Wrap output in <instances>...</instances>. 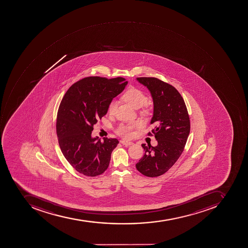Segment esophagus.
I'll return each instance as SVG.
<instances>
[{
  "instance_id": "1",
  "label": "esophagus",
  "mask_w": 248,
  "mask_h": 248,
  "mask_svg": "<svg viewBox=\"0 0 248 248\" xmlns=\"http://www.w3.org/2000/svg\"><path fill=\"white\" fill-rule=\"evenodd\" d=\"M120 142L123 144V145H126V146H128V145L133 144V142H130V141H126V140H120Z\"/></svg>"
}]
</instances>
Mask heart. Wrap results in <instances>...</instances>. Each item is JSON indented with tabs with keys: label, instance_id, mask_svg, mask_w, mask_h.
Segmentation results:
<instances>
[{
	"label": "heart",
	"instance_id": "b5f03b06",
	"mask_svg": "<svg viewBox=\"0 0 248 248\" xmlns=\"http://www.w3.org/2000/svg\"><path fill=\"white\" fill-rule=\"evenodd\" d=\"M123 99L125 102L134 108H140L147 103L148 97L145 93L141 90L132 87L127 90L124 93ZM117 102L115 100H111L108 106V111L110 115H112L116 109ZM148 112V109L145 108L142 110V113L145 114ZM139 123L136 121L128 122L126 124H121L116 128V133L120 137L124 139H130L133 136V131L138 126Z\"/></svg>",
	"mask_w": 248,
	"mask_h": 248
}]
</instances>
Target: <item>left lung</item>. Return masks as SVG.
<instances>
[{
  "instance_id": "obj_1",
  "label": "left lung",
  "mask_w": 248,
  "mask_h": 248,
  "mask_svg": "<svg viewBox=\"0 0 248 248\" xmlns=\"http://www.w3.org/2000/svg\"><path fill=\"white\" fill-rule=\"evenodd\" d=\"M137 80L152 94L154 115L151 124L155 127L148 135L154 134L157 145L142 144L145 154L136 168L144 176L157 177L169 170L183 153L190 133L189 115L184 99L173 86L156 78Z\"/></svg>"
}]
</instances>
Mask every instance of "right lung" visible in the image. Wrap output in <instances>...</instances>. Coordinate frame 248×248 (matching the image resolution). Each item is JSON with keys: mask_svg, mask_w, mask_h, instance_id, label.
<instances>
[{"mask_svg": "<svg viewBox=\"0 0 248 248\" xmlns=\"http://www.w3.org/2000/svg\"><path fill=\"white\" fill-rule=\"evenodd\" d=\"M126 84L121 77L84 78L72 84L62 99L57 118L59 145L68 162L81 174L93 177L108 168L119 142L111 138L101 142L99 137H91V132Z\"/></svg>", "mask_w": 248, "mask_h": 248, "instance_id": "obj_1", "label": "right lung"}]
</instances>
